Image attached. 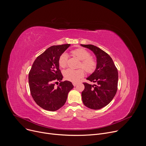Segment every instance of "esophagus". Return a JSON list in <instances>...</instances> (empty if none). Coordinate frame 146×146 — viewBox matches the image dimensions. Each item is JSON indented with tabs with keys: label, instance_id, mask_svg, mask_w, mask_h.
<instances>
[{
	"label": "esophagus",
	"instance_id": "1",
	"mask_svg": "<svg viewBox=\"0 0 146 146\" xmlns=\"http://www.w3.org/2000/svg\"><path fill=\"white\" fill-rule=\"evenodd\" d=\"M77 82H73V85L75 87V86H77Z\"/></svg>",
	"mask_w": 146,
	"mask_h": 146
}]
</instances>
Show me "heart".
<instances>
[{
	"label": "heart",
	"instance_id": "b5f03b06",
	"mask_svg": "<svg viewBox=\"0 0 146 146\" xmlns=\"http://www.w3.org/2000/svg\"><path fill=\"white\" fill-rule=\"evenodd\" d=\"M71 53L81 60L79 67L82 68L76 70L68 69L65 70L64 72V76L66 80L70 81L76 82L84 76V71L83 69V68L88 73H91L95 70L97 65L96 61L95 58L91 56L90 52L87 50L83 48H78L72 50ZM67 54L66 53L61 54L58 59L59 66L62 68H65L67 65Z\"/></svg>",
	"mask_w": 146,
	"mask_h": 146
}]
</instances>
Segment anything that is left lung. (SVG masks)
Masks as SVG:
<instances>
[{"label": "left lung", "mask_w": 146, "mask_h": 146, "mask_svg": "<svg viewBox=\"0 0 146 146\" xmlns=\"http://www.w3.org/2000/svg\"><path fill=\"white\" fill-rule=\"evenodd\" d=\"M81 45L92 51L97 60L95 70L87 78L95 84L83 82L85 88L81 93L82 102L90 109L98 110L107 106L116 94L118 80L117 69L112 58L106 52L92 44Z\"/></svg>", "instance_id": "left-lung-1"}]
</instances>
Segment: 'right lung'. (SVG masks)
I'll return each mask as SVG.
<instances>
[{"mask_svg":"<svg viewBox=\"0 0 146 146\" xmlns=\"http://www.w3.org/2000/svg\"><path fill=\"white\" fill-rule=\"evenodd\" d=\"M70 44L52 46L37 57L29 73V85L31 95L41 108L48 111H56L66 102L69 92L74 86L63 78L58 59ZM60 82L54 87V82Z\"/></svg>","mask_w":146,"mask_h":146,"instance_id":"right-lung-1","label":"right lung"}]
</instances>
